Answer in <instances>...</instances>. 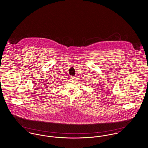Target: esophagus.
Wrapping results in <instances>:
<instances>
[{
	"label": "esophagus",
	"mask_w": 148,
	"mask_h": 148,
	"mask_svg": "<svg viewBox=\"0 0 148 148\" xmlns=\"http://www.w3.org/2000/svg\"><path fill=\"white\" fill-rule=\"evenodd\" d=\"M70 77H71L70 78H71V80H74V79H75V77H74V76H71Z\"/></svg>",
	"instance_id": "1"
}]
</instances>
